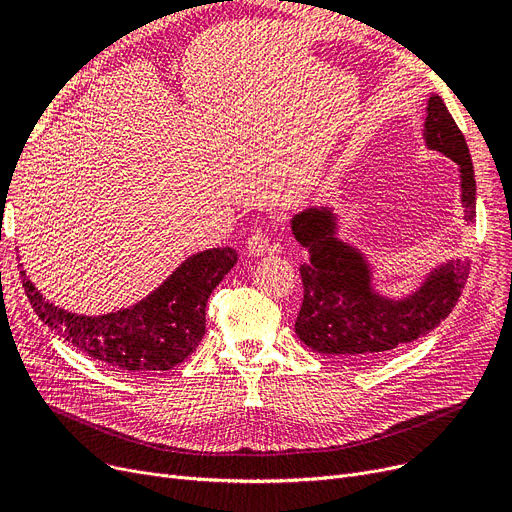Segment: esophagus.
<instances>
[{"mask_svg": "<svg viewBox=\"0 0 512 512\" xmlns=\"http://www.w3.org/2000/svg\"><path fill=\"white\" fill-rule=\"evenodd\" d=\"M247 249L251 255H265V253H280L282 247L276 245V242H270V236H267L265 230H257L249 236Z\"/></svg>", "mask_w": 512, "mask_h": 512, "instance_id": "obj_1", "label": "esophagus"}]
</instances>
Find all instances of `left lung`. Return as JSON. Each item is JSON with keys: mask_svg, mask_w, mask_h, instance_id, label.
I'll list each match as a JSON object with an SVG mask.
<instances>
[{"mask_svg": "<svg viewBox=\"0 0 512 512\" xmlns=\"http://www.w3.org/2000/svg\"><path fill=\"white\" fill-rule=\"evenodd\" d=\"M425 143L459 164L465 222L473 224L475 172L469 147L438 95L427 101ZM334 228L330 209H307L292 218L294 238L311 255L301 265L305 297L294 330L313 351L344 361L380 359L432 332L459 303L469 259L444 263L411 297L390 301L373 292L363 255L334 238Z\"/></svg>", "mask_w": 512, "mask_h": 512, "instance_id": "left-lung-1", "label": "left lung"}]
</instances>
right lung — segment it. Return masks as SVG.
<instances>
[{
    "label": "right lung",
    "instance_id": "add662e5",
    "mask_svg": "<svg viewBox=\"0 0 512 512\" xmlns=\"http://www.w3.org/2000/svg\"><path fill=\"white\" fill-rule=\"evenodd\" d=\"M236 261L232 247L197 253L141 303L99 317L51 305L24 272L20 276L39 319L68 344L112 371L155 373L176 367L195 351L205 334L209 294Z\"/></svg>",
    "mask_w": 512,
    "mask_h": 512
}]
</instances>
